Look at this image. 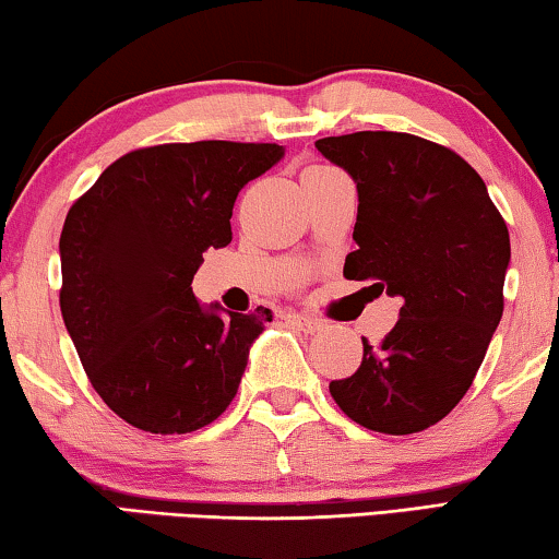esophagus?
<instances>
[{
  "label": "esophagus",
  "mask_w": 559,
  "mask_h": 559,
  "mask_svg": "<svg viewBox=\"0 0 559 559\" xmlns=\"http://www.w3.org/2000/svg\"><path fill=\"white\" fill-rule=\"evenodd\" d=\"M282 320L289 322V325H295L297 330H302V333H307V335H314V333H320V330H322L318 320L305 318V314H297V312H285V314H282Z\"/></svg>",
  "instance_id": "esophagus-1"
}]
</instances>
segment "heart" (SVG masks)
I'll return each instance as SVG.
<instances>
[{
	"label": "heart",
	"instance_id": "b5f03b06",
	"mask_svg": "<svg viewBox=\"0 0 559 559\" xmlns=\"http://www.w3.org/2000/svg\"><path fill=\"white\" fill-rule=\"evenodd\" d=\"M314 168H325V166H314Z\"/></svg>",
	"mask_w": 559,
	"mask_h": 559
}]
</instances>
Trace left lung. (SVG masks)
I'll list each match as a JSON object with an SVG mask.
<instances>
[{
    "instance_id": "left-lung-1",
    "label": "left lung",
    "mask_w": 559,
    "mask_h": 559,
    "mask_svg": "<svg viewBox=\"0 0 559 559\" xmlns=\"http://www.w3.org/2000/svg\"><path fill=\"white\" fill-rule=\"evenodd\" d=\"M314 145L358 186V249L343 274L401 299L395 328L380 345L362 337L360 368L333 380L330 395L370 431H424L472 388L504 312L507 224L481 176L447 145L393 131Z\"/></svg>"
}]
</instances>
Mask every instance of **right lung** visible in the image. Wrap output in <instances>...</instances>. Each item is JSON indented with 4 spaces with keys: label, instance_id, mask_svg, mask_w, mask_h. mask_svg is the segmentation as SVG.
<instances>
[{
    "label": "right lung",
    "instance_id": "add662e5",
    "mask_svg": "<svg viewBox=\"0 0 559 559\" xmlns=\"http://www.w3.org/2000/svg\"><path fill=\"white\" fill-rule=\"evenodd\" d=\"M285 156L277 143H164L120 156L70 206L60 310L110 411L148 433L219 418L272 312L201 307L191 280L231 241L239 191Z\"/></svg>",
    "mask_w": 559,
    "mask_h": 559
}]
</instances>
